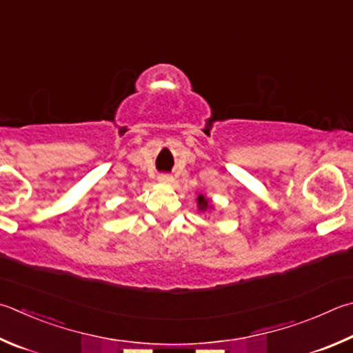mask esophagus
I'll list each match as a JSON object with an SVG mask.
<instances>
[{"label":"esophagus","mask_w":353,"mask_h":353,"mask_svg":"<svg viewBox=\"0 0 353 353\" xmlns=\"http://www.w3.org/2000/svg\"><path fill=\"white\" fill-rule=\"evenodd\" d=\"M157 181L163 185L174 183V179H172V176H170V174H160V176H157Z\"/></svg>","instance_id":"esophagus-1"}]
</instances>
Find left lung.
I'll return each instance as SVG.
<instances>
[{
  "label": "left lung",
  "instance_id": "8db88e82",
  "mask_svg": "<svg viewBox=\"0 0 353 353\" xmlns=\"http://www.w3.org/2000/svg\"><path fill=\"white\" fill-rule=\"evenodd\" d=\"M196 202H197V210L201 211V213H211V211L214 210L213 201H211V199L205 194H199Z\"/></svg>",
  "mask_w": 353,
  "mask_h": 353
}]
</instances>
